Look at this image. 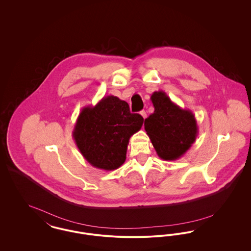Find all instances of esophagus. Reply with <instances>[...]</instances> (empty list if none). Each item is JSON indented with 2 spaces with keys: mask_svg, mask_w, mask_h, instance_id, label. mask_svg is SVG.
<instances>
[{
  "mask_svg": "<svg viewBox=\"0 0 251 251\" xmlns=\"http://www.w3.org/2000/svg\"><path fill=\"white\" fill-rule=\"evenodd\" d=\"M140 115L142 116V118H143L144 120L147 118V113H146L144 110H142V111L140 112Z\"/></svg>",
  "mask_w": 251,
  "mask_h": 251,
  "instance_id": "obj_1",
  "label": "esophagus"
}]
</instances>
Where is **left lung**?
<instances>
[{"mask_svg":"<svg viewBox=\"0 0 251 251\" xmlns=\"http://www.w3.org/2000/svg\"><path fill=\"white\" fill-rule=\"evenodd\" d=\"M154 112L145 120V130L157 155L166 161H175L195 143L199 128L195 115L173 102L162 90L151 97Z\"/></svg>","mask_w":251,"mask_h":251,"instance_id":"obj_1","label":"left lung"}]
</instances>
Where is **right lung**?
I'll use <instances>...</instances> for the list:
<instances>
[{
	"mask_svg": "<svg viewBox=\"0 0 251 251\" xmlns=\"http://www.w3.org/2000/svg\"><path fill=\"white\" fill-rule=\"evenodd\" d=\"M143 122L139 114H131L125 100L106 96L94 106L82 109L72 136L81 154L92 167L111 171L124 164L129 140L141 129Z\"/></svg>",
	"mask_w": 251,
	"mask_h": 251,
	"instance_id": "add662e5",
	"label": "right lung"
}]
</instances>
